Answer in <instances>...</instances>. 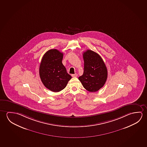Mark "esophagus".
<instances>
[{
  "label": "esophagus",
  "instance_id": "obj_1",
  "mask_svg": "<svg viewBox=\"0 0 147 147\" xmlns=\"http://www.w3.org/2000/svg\"><path fill=\"white\" fill-rule=\"evenodd\" d=\"M71 76L72 77H77L78 76V74H73V75H71Z\"/></svg>",
  "mask_w": 147,
  "mask_h": 147
}]
</instances>
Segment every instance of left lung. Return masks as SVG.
<instances>
[{
    "instance_id": "left-lung-1",
    "label": "left lung",
    "mask_w": 147,
    "mask_h": 147,
    "mask_svg": "<svg viewBox=\"0 0 147 147\" xmlns=\"http://www.w3.org/2000/svg\"><path fill=\"white\" fill-rule=\"evenodd\" d=\"M84 72L79 77L84 88L90 92H96L103 87L107 80V69L100 56L91 50L83 54Z\"/></svg>"
}]
</instances>
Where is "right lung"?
I'll return each mask as SVG.
<instances>
[{"instance_id":"1","label":"right lung","mask_w":147,"mask_h":147,"mask_svg":"<svg viewBox=\"0 0 147 147\" xmlns=\"http://www.w3.org/2000/svg\"><path fill=\"white\" fill-rule=\"evenodd\" d=\"M63 54L56 49L47 51L40 65L39 75L45 87L53 92L65 88L71 77L67 72L62 61Z\"/></svg>"}]
</instances>
